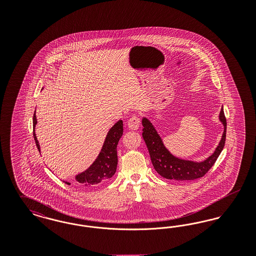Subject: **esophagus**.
<instances>
[{
	"label": "esophagus",
	"mask_w": 256,
	"mask_h": 256,
	"mask_svg": "<svg viewBox=\"0 0 256 256\" xmlns=\"http://www.w3.org/2000/svg\"><path fill=\"white\" fill-rule=\"evenodd\" d=\"M139 126H140V119L138 116L134 115L132 116L128 122V126L130 130H137L139 128Z\"/></svg>",
	"instance_id": "esophagus-1"
}]
</instances>
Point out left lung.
Returning <instances> with one entry per match:
<instances>
[{"label": "left lung", "instance_id": "left-lung-1", "mask_svg": "<svg viewBox=\"0 0 256 256\" xmlns=\"http://www.w3.org/2000/svg\"><path fill=\"white\" fill-rule=\"evenodd\" d=\"M219 119L224 126V132L219 145L210 156H208L204 161L196 162L192 160L178 158L172 156L166 148V146H164V143L154 124L148 118L143 117L142 124L144 128L142 135L145 140L146 148L148 150V154L154 168L161 176L167 180H193L204 176L214 165L224 146L226 134V119L224 117L222 108L220 111Z\"/></svg>", "mask_w": 256, "mask_h": 256}]
</instances>
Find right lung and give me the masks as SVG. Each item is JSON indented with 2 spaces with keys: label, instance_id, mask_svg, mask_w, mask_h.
<instances>
[{
  "label": "right lung",
  "instance_id": "1",
  "mask_svg": "<svg viewBox=\"0 0 256 256\" xmlns=\"http://www.w3.org/2000/svg\"><path fill=\"white\" fill-rule=\"evenodd\" d=\"M37 120L36 112L34 114V137L36 140L37 148L40 152V145L36 134V126ZM122 135V121L119 120L108 132L104 143L98 154L96 160L87 170L76 176V180L80 184L90 187L104 182L112 178L117 169L118 156H117V145ZM66 184H70L64 182Z\"/></svg>",
  "mask_w": 256,
  "mask_h": 256
}]
</instances>
